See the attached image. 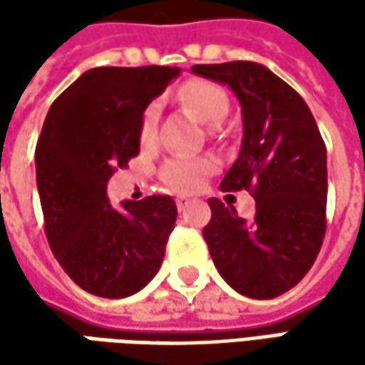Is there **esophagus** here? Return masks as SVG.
<instances>
[{"label": "esophagus", "instance_id": "obj_1", "mask_svg": "<svg viewBox=\"0 0 365 365\" xmlns=\"http://www.w3.org/2000/svg\"><path fill=\"white\" fill-rule=\"evenodd\" d=\"M190 203H192V199H189V197H178V199H176V207H178V211H185Z\"/></svg>", "mask_w": 365, "mask_h": 365}]
</instances>
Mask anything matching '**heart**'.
Returning a JSON list of instances; mask_svg holds the SVG:
<instances>
[{
	"mask_svg": "<svg viewBox=\"0 0 365 365\" xmlns=\"http://www.w3.org/2000/svg\"><path fill=\"white\" fill-rule=\"evenodd\" d=\"M176 99L189 109L190 113L207 125H219L230 113V97L225 89L205 78H190L182 83L176 91ZM140 144L152 148L158 140V107L148 106L140 118L138 130ZM217 162L209 156L187 158L178 156L168 160L160 170L162 182L176 192H195L203 187L207 176L215 173Z\"/></svg>",
	"mask_w": 365,
	"mask_h": 365,
	"instance_id": "obj_1",
	"label": "heart"
}]
</instances>
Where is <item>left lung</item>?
<instances>
[{"label":"left lung","instance_id":"left-lung-1","mask_svg":"<svg viewBox=\"0 0 365 365\" xmlns=\"http://www.w3.org/2000/svg\"><path fill=\"white\" fill-rule=\"evenodd\" d=\"M195 75L230 85L244 113V140L221 190H250L256 215L209 199L203 237L223 280L250 299L297 287L325 237L327 150L304 99L264 64H195Z\"/></svg>","mask_w":365,"mask_h":365}]
</instances>
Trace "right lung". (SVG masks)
<instances>
[{"label": "right lung", "instance_id": "1", "mask_svg": "<svg viewBox=\"0 0 365 365\" xmlns=\"http://www.w3.org/2000/svg\"><path fill=\"white\" fill-rule=\"evenodd\" d=\"M180 75L170 66H97L50 106L36 185L50 250L71 280L103 299L142 290L160 268L176 205L168 195L107 199L111 175L140 154V118Z\"/></svg>", "mask_w": 365, "mask_h": 365}]
</instances>
